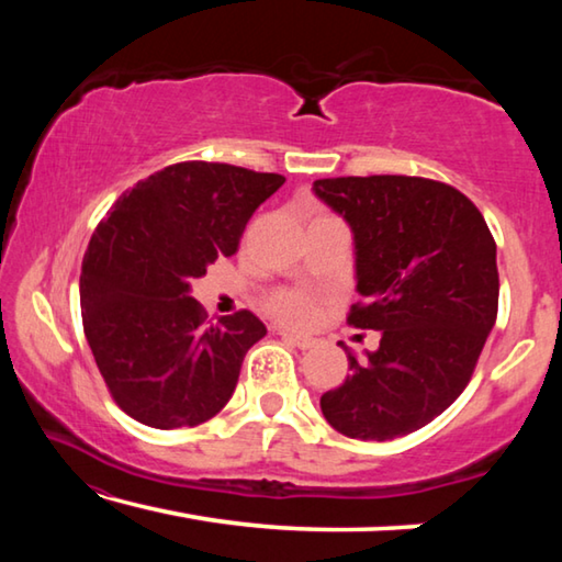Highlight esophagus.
Here are the masks:
<instances>
[{
	"label": "esophagus",
	"instance_id": "1",
	"mask_svg": "<svg viewBox=\"0 0 562 562\" xmlns=\"http://www.w3.org/2000/svg\"><path fill=\"white\" fill-rule=\"evenodd\" d=\"M282 335V339L288 341V345H292V347H297V349H310L312 345H315V341H312L310 337H300V335H290V331H280Z\"/></svg>",
	"mask_w": 562,
	"mask_h": 562
}]
</instances>
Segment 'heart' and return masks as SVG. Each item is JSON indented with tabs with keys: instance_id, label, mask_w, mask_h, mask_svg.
I'll list each match as a JSON object with an SVG mask.
<instances>
[{
	"instance_id": "obj_1",
	"label": "heart",
	"mask_w": 562,
	"mask_h": 562,
	"mask_svg": "<svg viewBox=\"0 0 562 562\" xmlns=\"http://www.w3.org/2000/svg\"><path fill=\"white\" fill-rule=\"evenodd\" d=\"M270 315L284 327H310L317 319V300L300 290H280L268 302Z\"/></svg>"
}]
</instances>
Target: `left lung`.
<instances>
[{
  "mask_svg": "<svg viewBox=\"0 0 562 562\" xmlns=\"http://www.w3.org/2000/svg\"><path fill=\"white\" fill-rule=\"evenodd\" d=\"M315 195L355 233L357 292L347 322L376 329V351L322 394L339 434L392 441L443 414L498 315L496 240L461 190L416 176L315 180Z\"/></svg>",
  "mask_w": 562,
  "mask_h": 562,
  "instance_id": "obj_1",
  "label": "left lung"
}]
</instances>
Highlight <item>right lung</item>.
<instances>
[{
  "mask_svg": "<svg viewBox=\"0 0 562 562\" xmlns=\"http://www.w3.org/2000/svg\"><path fill=\"white\" fill-rule=\"evenodd\" d=\"M284 183L278 173L186 160L138 180L91 235L81 317L109 392L154 429L213 418L243 359L268 329L252 312L207 322L190 280L231 258L247 221Z\"/></svg>",
  "mask_w": 562,
  "mask_h": 562,
  "instance_id": "right-lung-1",
  "label": "right lung"
}]
</instances>
